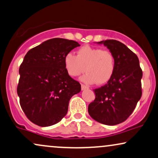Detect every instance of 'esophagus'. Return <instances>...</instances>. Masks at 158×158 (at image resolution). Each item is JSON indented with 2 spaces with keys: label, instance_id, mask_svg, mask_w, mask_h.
<instances>
[{
  "label": "esophagus",
  "instance_id": "34e87169",
  "mask_svg": "<svg viewBox=\"0 0 158 158\" xmlns=\"http://www.w3.org/2000/svg\"><path fill=\"white\" fill-rule=\"evenodd\" d=\"M89 89V88L86 86V85L81 84V89H82V90H85V89Z\"/></svg>",
  "mask_w": 158,
  "mask_h": 158
}]
</instances>
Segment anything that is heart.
<instances>
[{
	"label": "heart",
	"instance_id": "1",
	"mask_svg": "<svg viewBox=\"0 0 158 158\" xmlns=\"http://www.w3.org/2000/svg\"><path fill=\"white\" fill-rule=\"evenodd\" d=\"M64 64L68 75L73 77L87 72L81 78L87 84H106L111 79L116 68L115 56L110 50L89 45L80 48L77 56L67 52L64 56Z\"/></svg>",
	"mask_w": 158,
	"mask_h": 158
}]
</instances>
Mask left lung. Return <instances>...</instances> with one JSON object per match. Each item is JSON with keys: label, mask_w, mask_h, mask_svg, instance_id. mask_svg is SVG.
I'll use <instances>...</instances> for the list:
<instances>
[{"label": "left lung", "mask_w": 158, "mask_h": 158, "mask_svg": "<svg viewBox=\"0 0 158 158\" xmlns=\"http://www.w3.org/2000/svg\"><path fill=\"white\" fill-rule=\"evenodd\" d=\"M97 43L114 54L116 68L107 84L94 90L95 100L89 105L88 111L97 122L116 125L129 117L141 99L143 73L138 56L125 44L114 40Z\"/></svg>", "instance_id": "8db88e82"}]
</instances>
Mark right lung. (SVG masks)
Segmentation results:
<instances>
[{"mask_svg":"<svg viewBox=\"0 0 158 158\" xmlns=\"http://www.w3.org/2000/svg\"><path fill=\"white\" fill-rule=\"evenodd\" d=\"M80 46L77 42L50 39L27 52L19 69L17 94L23 112L33 123L48 127L68 111L69 100L81 90L66 71L64 56Z\"/></svg>","mask_w":158,"mask_h":158,"instance_id":"add662e5","label":"right lung"}]
</instances>
